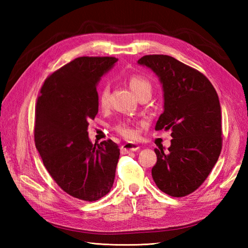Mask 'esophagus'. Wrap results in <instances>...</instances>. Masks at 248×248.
<instances>
[{
  "label": "esophagus",
  "mask_w": 248,
  "mask_h": 248,
  "mask_svg": "<svg viewBox=\"0 0 248 248\" xmlns=\"http://www.w3.org/2000/svg\"><path fill=\"white\" fill-rule=\"evenodd\" d=\"M139 149H140V146L138 144L132 143V141H128V143H125L120 147L121 154H129V152L138 151Z\"/></svg>",
  "instance_id": "1"
}]
</instances>
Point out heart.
I'll use <instances>...</instances> for the list:
<instances>
[{"label":"heart","mask_w":248,"mask_h":248,"mask_svg":"<svg viewBox=\"0 0 248 248\" xmlns=\"http://www.w3.org/2000/svg\"><path fill=\"white\" fill-rule=\"evenodd\" d=\"M128 83L131 89L139 98L145 93H151V84L146 78L140 75H132L128 78ZM98 102L101 108H107L109 103V86L104 83L98 92ZM115 131L125 139H131L134 136V130L129 123H120L115 127Z\"/></svg>","instance_id":"heart-1"}]
</instances>
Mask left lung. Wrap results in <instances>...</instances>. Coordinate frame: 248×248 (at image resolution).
<instances>
[{
  "instance_id": "left-lung-1",
  "label": "left lung",
  "mask_w": 248,
  "mask_h": 248,
  "mask_svg": "<svg viewBox=\"0 0 248 248\" xmlns=\"http://www.w3.org/2000/svg\"><path fill=\"white\" fill-rule=\"evenodd\" d=\"M163 84L164 112L155 130L171 131L167 151L155 149L152 178L162 192L183 197L202 186L222 151V115L217 93L208 78L171 56L145 55L139 60Z\"/></svg>"
}]
</instances>
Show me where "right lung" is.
Instances as JSON below:
<instances>
[{"label":"right lung","instance_id":"1","mask_svg":"<svg viewBox=\"0 0 248 248\" xmlns=\"http://www.w3.org/2000/svg\"><path fill=\"white\" fill-rule=\"evenodd\" d=\"M113 56H81L46 78L37 99L34 139L46 170L62 191L96 202L113 186L119 159L112 140L93 145L88 121L98 114L97 83Z\"/></svg>","mask_w":248,"mask_h":248}]
</instances>
